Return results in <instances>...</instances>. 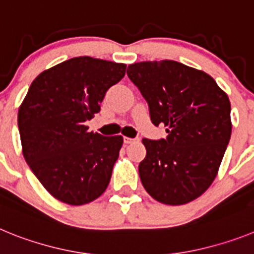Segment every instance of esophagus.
Masks as SVG:
<instances>
[{
    "mask_svg": "<svg viewBox=\"0 0 254 254\" xmlns=\"http://www.w3.org/2000/svg\"><path fill=\"white\" fill-rule=\"evenodd\" d=\"M123 141H125V143H127V145H128V143H132V142H134V141H136V138H131V137H125V138H123Z\"/></svg>",
    "mask_w": 254,
    "mask_h": 254,
    "instance_id": "34e87169",
    "label": "esophagus"
}]
</instances>
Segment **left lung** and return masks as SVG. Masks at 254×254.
Instances as JSON below:
<instances>
[{
    "instance_id": "left-lung-1",
    "label": "left lung",
    "mask_w": 254,
    "mask_h": 254,
    "mask_svg": "<svg viewBox=\"0 0 254 254\" xmlns=\"http://www.w3.org/2000/svg\"><path fill=\"white\" fill-rule=\"evenodd\" d=\"M129 80L149 104L155 126L167 138H143L138 165L147 193L165 205H185L214 182L230 134V102L214 78L176 61L129 64Z\"/></svg>"
}]
</instances>
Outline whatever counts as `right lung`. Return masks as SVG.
Masks as SVG:
<instances>
[{
	"label": "right lung",
	"instance_id": "right-lung-1",
	"mask_svg": "<svg viewBox=\"0 0 254 254\" xmlns=\"http://www.w3.org/2000/svg\"><path fill=\"white\" fill-rule=\"evenodd\" d=\"M125 64L75 57L46 69L31 82L19 108L22 155L55 198L78 206L107 190L122 136L87 131L108 89L120 82Z\"/></svg>",
	"mask_w": 254,
	"mask_h": 254
}]
</instances>
